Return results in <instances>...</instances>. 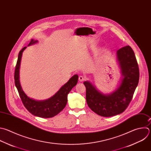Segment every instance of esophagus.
<instances>
[{
  "instance_id": "obj_1",
  "label": "esophagus",
  "mask_w": 151,
  "mask_h": 151,
  "mask_svg": "<svg viewBox=\"0 0 151 151\" xmlns=\"http://www.w3.org/2000/svg\"><path fill=\"white\" fill-rule=\"evenodd\" d=\"M85 80V78L83 76H79V81L80 82H83Z\"/></svg>"
}]
</instances>
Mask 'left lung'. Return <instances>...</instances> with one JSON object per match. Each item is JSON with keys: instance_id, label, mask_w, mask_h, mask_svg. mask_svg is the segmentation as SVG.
<instances>
[{"instance_id": "obj_1", "label": "left lung", "mask_w": 151, "mask_h": 151, "mask_svg": "<svg viewBox=\"0 0 151 151\" xmlns=\"http://www.w3.org/2000/svg\"><path fill=\"white\" fill-rule=\"evenodd\" d=\"M117 57L123 78L116 90L111 93L104 94L91 82H83L88 107L103 117H111L122 113L130 103L139 83V69L132 48L129 45L120 48L117 51Z\"/></svg>"}]
</instances>
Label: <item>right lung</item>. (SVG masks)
I'll list each match as a JSON object with an SVG mask.
<instances>
[{"instance_id": "1", "label": "right lung", "mask_w": 151, "mask_h": 151, "mask_svg": "<svg viewBox=\"0 0 151 151\" xmlns=\"http://www.w3.org/2000/svg\"><path fill=\"white\" fill-rule=\"evenodd\" d=\"M38 41L31 40L28 45L37 42ZM27 48L24 47L18 55V60L15 70V83L18 89L21 101L27 110L32 114L42 118H51L58 114L65 107L68 101V94L71 89L77 84L78 76L73 75L69 81L62 86L60 89L52 97L43 100L36 101L29 98L22 89L19 82V67L21 57L24 50Z\"/></svg>"}]
</instances>
